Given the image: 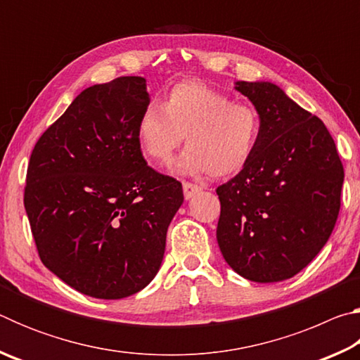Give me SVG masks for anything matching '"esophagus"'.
Listing matches in <instances>:
<instances>
[{
  "instance_id": "obj_1",
  "label": "esophagus",
  "mask_w": 360,
  "mask_h": 360,
  "mask_svg": "<svg viewBox=\"0 0 360 360\" xmlns=\"http://www.w3.org/2000/svg\"><path fill=\"white\" fill-rule=\"evenodd\" d=\"M182 191H184V197L186 200H191L192 197H195L200 191H202V187L197 186V184H192V182H184L182 184Z\"/></svg>"
}]
</instances>
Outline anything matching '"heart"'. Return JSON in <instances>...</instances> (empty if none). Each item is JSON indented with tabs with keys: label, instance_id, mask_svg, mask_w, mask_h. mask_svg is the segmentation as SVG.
<instances>
[{
	"label": "heart",
	"instance_id": "1",
	"mask_svg": "<svg viewBox=\"0 0 360 360\" xmlns=\"http://www.w3.org/2000/svg\"><path fill=\"white\" fill-rule=\"evenodd\" d=\"M262 130L255 108L202 82H181L162 106L149 105L138 119L136 138L144 157L168 165L184 141L176 169L227 178L245 169L257 149Z\"/></svg>",
	"mask_w": 360,
	"mask_h": 360
}]
</instances>
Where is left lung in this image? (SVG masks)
<instances>
[{"mask_svg":"<svg viewBox=\"0 0 360 360\" xmlns=\"http://www.w3.org/2000/svg\"><path fill=\"white\" fill-rule=\"evenodd\" d=\"M235 89L257 109L262 130L251 162L217 187V243L227 264L249 281L295 276L330 236L345 172L324 122L271 82Z\"/></svg>","mask_w":360,"mask_h":360,"instance_id":"left-lung-1","label":"left lung"}]
</instances>
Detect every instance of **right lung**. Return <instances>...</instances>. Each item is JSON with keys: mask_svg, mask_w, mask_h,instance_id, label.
I'll use <instances>...</instances> for the list:
<instances>
[{"mask_svg": "<svg viewBox=\"0 0 360 360\" xmlns=\"http://www.w3.org/2000/svg\"><path fill=\"white\" fill-rule=\"evenodd\" d=\"M146 79L79 94L30 157L23 203L39 259L81 294L117 300L157 275L182 186L146 163L136 138Z\"/></svg>", "mask_w": 360, "mask_h": 360, "instance_id": "obj_1", "label": "right lung"}]
</instances>
